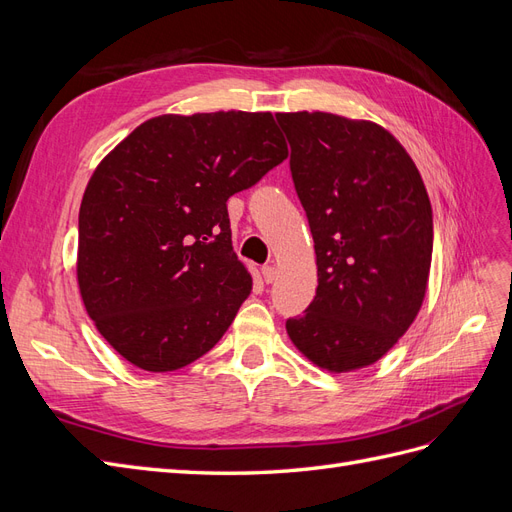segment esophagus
<instances>
[{
    "mask_svg": "<svg viewBox=\"0 0 512 512\" xmlns=\"http://www.w3.org/2000/svg\"><path fill=\"white\" fill-rule=\"evenodd\" d=\"M262 277H265V282H267V284L275 282V277H277V269H275V265H265V267H262Z\"/></svg>",
    "mask_w": 512,
    "mask_h": 512,
    "instance_id": "obj_1",
    "label": "esophagus"
}]
</instances>
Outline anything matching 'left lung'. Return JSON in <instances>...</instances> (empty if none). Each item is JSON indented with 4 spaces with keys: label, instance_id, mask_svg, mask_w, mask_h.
Segmentation results:
<instances>
[{
    "label": "left lung",
    "instance_id": "1",
    "mask_svg": "<svg viewBox=\"0 0 512 512\" xmlns=\"http://www.w3.org/2000/svg\"><path fill=\"white\" fill-rule=\"evenodd\" d=\"M290 173L314 237L318 288L286 331L329 371L376 363L423 305L433 215L421 173L378 123L277 113Z\"/></svg>",
    "mask_w": 512,
    "mask_h": 512
}]
</instances>
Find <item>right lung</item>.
Listing matches in <instances>:
<instances>
[{"label": "right lung", "mask_w": 512, "mask_h": 512, "mask_svg": "<svg viewBox=\"0 0 512 512\" xmlns=\"http://www.w3.org/2000/svg\"><path fill=\"white\" fill-rule=\"evenodd\" d=\"M286 158L271 113L220 111L153 117L100 162L79 211L76 275L123 359L173 371L220 342L252 290L226 200Z\"/></svg>", "instance_id": "add662e5"}]
</instances>
